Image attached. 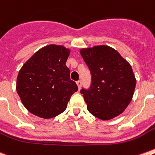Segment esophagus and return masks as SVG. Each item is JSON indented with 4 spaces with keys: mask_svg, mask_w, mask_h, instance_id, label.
<instances>
[{
    "mask_svg": "<svg viewBox=\"0 0 155 155\" xmlns=\"http://www.w3.org/2000/svg\"><path fill=\"white\" fill-rule=\"evenodd\" d=\"M76 84H77V86H78V89L80 90V88H81V85H82L81 81H80V80L77 81V82H76Z\"/></svg>",
    "mask_w": 155,
    "mask_h": 155,
    "instance_id": "esophagus-1",
    "label": "esophagus"
}]
</instances>
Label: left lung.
<instances>
[{"mask_svg":"<svg viewBox=\"0 0 155 155\" xmlns=\"http://www.w3.org/2000/svg\"><path fill=\"white\" fill-rule=\"evenodd\" d=\"M80 53L91 73L90 89L80 91L88 111L102 120L121 114L132 101L136 87L131 64L108 45L84 48Z\"/></svg>","mask_w":155,"mask_h":155,"instance_id":"obj_1","label":"left lung"}]
</instances>
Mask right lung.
I'll list each match as a JSON object with an SVG mask.
<instances>
[{
    "label": "right lung",
    "instance_id": "obj_1",
    "mask_svg": "<svg viewBox=\"0 0 155 155\" xmlns=\"http://www.w3.org/2000/svg\"><path fill=\"white\" fill-rule=\"evenodd\" d=\"M70 52L63 45H45L22 66L16 91L31 114L49 119L66 110L70 97L78 90L65 64Z\"/></svg>",
    "mask_w": 155,
    "mask_h": 155
}]
</instances>
